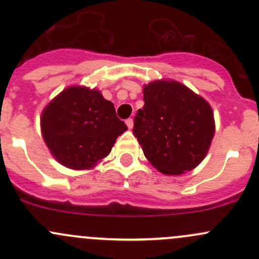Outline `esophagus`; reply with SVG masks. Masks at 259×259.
Returning <instances> with one entry per match:
<instances>
[{"label": "esophagus", "mask_w": 259, "mask_h": 259, "mask_svg": "<svg viewBox=\"0 0 259 259\" xmlns=\"http://www.w3.org/2000/svg\"><path fill=\"white\" fill-rule=\"evenodd\" d=\"M125 124L127 125V127H129V129H133V126H134V120H133L132 117H129V119L125 120Z\"/></svg>", "instance_id": "34e87169"}]
</instances>
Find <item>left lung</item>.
Masks as SVG:
<instances>
[{"mask_svg": "<svg viewBox=\"0 0 259 259\" xmlns=\"http://www.w3.org/2000/svg\"><path fill=\"white\" fill-rule=\"evenodd\" d=\"M144 155L159 171L179 176L207 155L214 135L209 104L177 81H154L144 88V108L133 129Z\"/></svg>", "mask_w": 259, "mask_h": 259, "instance_id": "obj_1", "label": "left lung"}]
</instances>
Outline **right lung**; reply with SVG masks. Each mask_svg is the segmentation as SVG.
I'll return each mask as SVG.
<instances>
[{
	"label": "right lung",
	"mask_w": 259,
	"mask_h": 259,
	"mask_svg": "<svg viewBox=\"0 0 259 259\" xmlns=\"http://www.w3.org/2000/svg\"><path fill=\"white\" fill-rule=\"evenodd\" d=\"M41 129L59 163L71 169H88L110 153L127 126L101 93L72 86L46 106Z\"/></svg>",
	"instance_id": "obj_1"
}]
</instances>
